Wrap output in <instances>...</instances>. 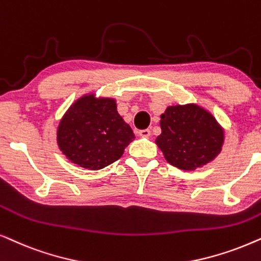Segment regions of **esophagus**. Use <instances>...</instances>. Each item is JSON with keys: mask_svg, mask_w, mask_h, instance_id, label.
Returning <instances> with one entry per match:
<instances>
[{"mask_svg": "<svg viewBox=\"0 0 261 261\" xmlns=\"http://www.w3.org/2000/svg\"><path fill=\"white\" fill-rule=\"evenodd\" d=\"M139 135H140V137H144V138H148L151 135V130L150 129H141V130H139Z\"/></svg>", "mask_w": 261, "mask_h": 261, "instance_id": "34e87169", "label": "esophagus"}]
</instances>
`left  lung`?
<instances>
[{
    "label": "left lung",
    "mask_w": 261,
    "mask_h": 261,
    "mask_svg": "<svg viewBox=\"0 0 261 261\" xmlns=\"http://www.w3.org/2000/svg\"><path fill=\"white\" fill-rule=\"evenodd\" d=\"M161 128L155 144L165 160L182 170L202 167L222 150V128L211 114L194 104L169 107L161 116Z\"/></svg>",
    "instance_id": "1"
}]
</instances>
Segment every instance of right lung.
<instances>
[{
  "instance_id": "right-lung-1",
  "label": "right lung",
  "mask_w": 261,
  "mask_h": 261,
  "mask_svg": "<svg viewBox=\"0 0 261 261\" xmlns=\"http://www.w3.org/2000/svg\"><path fill=\"white\" fill-rule=\"evenodd\" d=\"M132 128L116 110L114 99L80 98L57 129L60 150L81 168L99 170L116 162L134 140Z\"/></svg>"
}]
</instances>
